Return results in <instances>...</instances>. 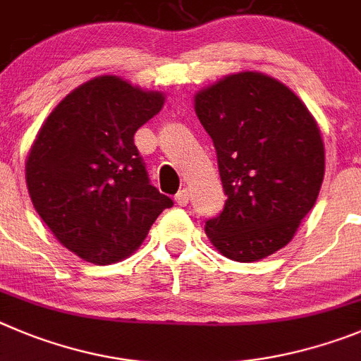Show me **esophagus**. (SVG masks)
<instances>
[{
	"instance_id": "34e87169",
	"label": "esophagus",
	"mask_w": 361,
	"mask_h": 361,
	"mask_svg": "<svg viewBox=\"0 0 361 361\" xmlns=\"http://www.w3.org/2000/svg\"><path fill=\"white\" fill-rule=\"evenodd\" d=\"M188 197H190V194H188L187 188H183V190H180V192L176 194V197H174V200H176V203L180 204V207H185V204L188 203Z\"/></svg>"
}]
</instances>
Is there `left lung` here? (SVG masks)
<instances>
[{
    "instance_id": "1",
    "label": "left lung",
    "mask_w": 361,
    "mask_h": 361,
    "mask_svg": "<svg viewBox=\"0 0 361 361\" xmlns=\"http://www.w3.org/2000/svg\"><path fill=\"white\" fill-rule=\"evenodd\" d=\"M194 109L228 196L204 233L232 261H261L293 239L317 203L326 173L320 128L290 87L261 71L203 87Z\"/></svg>"
}]
</instances>
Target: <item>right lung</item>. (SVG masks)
<instances>
[{
    "mask_svg": "<svg viewBox=\"0 0 361 361\" xmlns=\"http://www.w3.org/2000/svg\"><path fill=\"white\" fill-rule=\"evenodd\" d=\"M165 95L116 75L80 84L47 116L25 178L35 212L55 239L93 264L129 257L173 200L149 183L135 133Z\"/></svg>",
    "mask_w": 361,
    "mask_h": 361,
    "instance_id": "right-lung-1",
    "label": "right lung"
}]
</instances>
